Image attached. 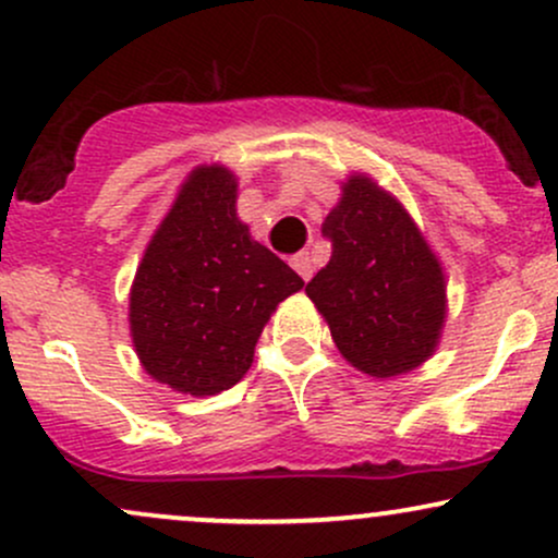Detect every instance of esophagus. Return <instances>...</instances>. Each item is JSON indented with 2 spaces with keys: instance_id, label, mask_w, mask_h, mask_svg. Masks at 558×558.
Masks as SVG:
<instances>
[{
  "instance_id": "34e87169",
  "label": "esophagus",
  "mask_w": 558,
  "mask_h": 558,
  "mask_svg": "<svg viewBox=\"0 0 558 558\" xmlns=\"http://www.w3.org/2000/svg\"><path fill=\"white\" fill-rule=\"evenodd\" d=\"M291 267H293V270H296L304 280H310L312 272H315V262H312L310 252H299L296 257H291Z\"/></svg>"
}]
</instances>
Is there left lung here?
Instances as JSON below:
<instances>
[{
    "mask_svg": "<svg viewBox=\"0 0 558 558\" xmlns=\"http://www.w3.org/2000/svg\"><path fill=\"white\" fill-rule=\"evenodd\" d=\"M323 233L332 254L306 296L343 360L380 380L430 360L446 325V275L407 207L367 172H351Z\"/></svg>",
    "mask_w": 558,
    "mask_h": 558,
    "instance_id": "1",
    "label": "left lung"
}]
</instances>
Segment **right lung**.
Masks as SVG:
<instances>
[{"label":"right lung","instance_id":"1","mask_svg":"<svg viewBox=\"0 0 558 558\" xmlns=\"http://www.w3.org/2000/svg\"><path fill=\"white\" fill-rule=\"evenodd\" d=\"M235 198L239 178L226 165L191 170L133 278V349L146 375L178 393L233 388L252 367L267 319L304 286L252 239Z\"/></svg>","mask_w":558,"mask_h":558}]
</instances>
